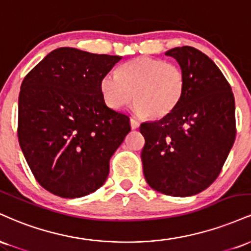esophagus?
<instances>
[{"instance_id": "obj_1", "label": "esophagus", "mask_w": 251, "mask_h": 251, "mask_svg": "<svg viewBox=\"0 0 251 251\" xmlns=\"http://www.w3.org/2000/svg\"><path fill=\"white\" fill-rule=\"evenodd\" d=\"M129 124H131V128L132 129H137L138 127H139V123H138L137 120L131 119V120H129Z\"/></svg>"}]
</instances>
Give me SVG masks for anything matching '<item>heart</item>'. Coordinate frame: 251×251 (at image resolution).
Segmentation results:
<instances>
[{
    "label": "heart",
    "mask_w": 251,
    "mask_h": 251,
    "mask_svg": "<svg viewBox=\"0 0 251 251\" xmlns=\"http://www.w3.org/2000/svg\"><path fill=\"white\" fill-rule=\"evenodd\" d=\"M185 89V76L179 66L150 56H138L124 63L118 75L105 74L100 93L109 108L119 111L135 100L139 116L153 119L166 117L177 107Z\"/></svg>",
    "instance_id": "obj_1"
}]
</instances>
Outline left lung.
I'll use <instances>...</instances> for the list:
<instances>
[{
    "label": "left lung",
    "mask_w": 251,
    "mask_h": 251,
    "mask_svg": "<svg viewBox=\"0 0 251 251\" xmlns=\"http://www.w3.org/2000/svg\"><path fill=\"white\" fill-rule=\"evenodd\" d=\"M165 55L179 63L185 89L171 113L140 125L143 171L155 191L189 197L214 183L234 145L235 99L220 68L201 50L183 46Z\"/></svg>",
    "instance_id": "8db88e82"
}]
</instances>
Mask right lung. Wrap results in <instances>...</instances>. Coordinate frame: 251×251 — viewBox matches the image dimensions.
<instances>
[{
	"label": "right lung",
	"mask_w": 251,
	"mask_h": 251,
	"mask_svg": "<svg viewBox=\"0 0 251 251\" xmlns=\"http://www.w3.org/2000/svg\"><path fill=\"white\" fill-rule=\"evenodd\" d=\"M122 56L61 47L22 81L17 135L40 185L63 198L97 191L109 159L131 131L129 118L109 108L100 80Z\"/></svg>",
	"instance_id": "add662e5"
}]
</instances>
